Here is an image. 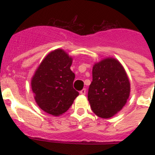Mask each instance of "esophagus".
Masks as SVG:
<instances>
[{"instance_id":"1","label":"esophagus","mask_w":155,"mask_h":155,"mask_svg":"<svg viewBox=\"0 0 155 155\" xmlns=\"http://www.w3.org/2000/svg\"><path fill=\"white\" fill-rule=\"evenodd\" d=\"M80 94H82V95H84V94H86V89H85V88H83V89H82L81 91H80Z\"/></svg>"}]
</instances>
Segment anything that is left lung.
<instances>
[{
    "label": "left lung",
    "instance_id": "obj_1",
    "mask_svg": "<svg viewBox=\"0 0 155 155\" xmlns=\"http://www.w3.org/2000/svg\"><path fill=\"white\" fill-rule=\"evenodd\" d=\"M130 91L128 77L118 61L107 58L94 64L87 98L97 116L102 118L114 116L125 105Z\"/></svg>",
    "mask_w": 155,
    "mask_h": 155
}]
</instances>
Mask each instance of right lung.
Wrapping results in <instances>:
<instances>
[{
	"instance_id": "right-lung-1",
	"label": "right lung",
	"mask_w": 155,
	"mask_h": 155,
	"mask_svg": "<svg viewBox=\"0 0 155 155\" xmlns=\"http://www.w3.org/2000/svg\"><path fill=\"white\" fill-rule=\"evenodd\" d=\"M72 58L64 50H56L42 61L31 79V89L40 109L53 116L69 109L79 92L73 87L75 74Z\"/></svg>"
}]
</instances>
